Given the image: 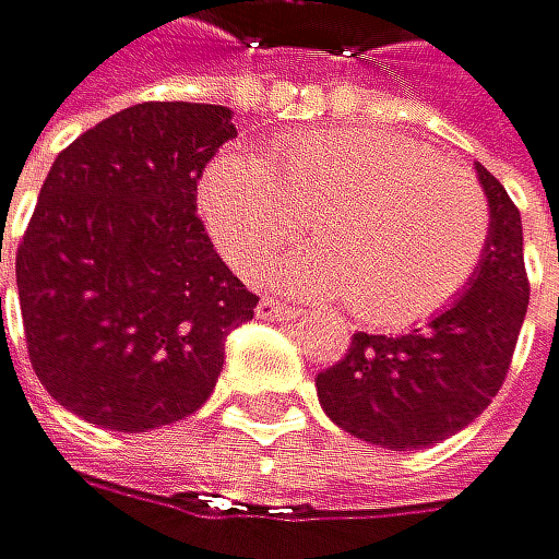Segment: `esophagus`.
<instances>
[{
	"mask_svg": "<svg viewBox=\"0 0 559 559\" xmlns=\"http://www.w3.org/2000/svg\"><path fill=\"white\" fill-rule=\"evenodd\" d=\"M292 309L285 306V302H277V298H261L257 302V319H267V322H274V319H285Z\"/></svg>",
	"mask_w": 559,
	"mask_h": 559,
	"instance_id": "obj_1",
	"label": "esophagus"
}]
</instances>
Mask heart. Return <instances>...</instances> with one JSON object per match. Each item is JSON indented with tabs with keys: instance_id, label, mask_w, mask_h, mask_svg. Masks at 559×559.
<instances>
[{
	"instance_id": "1",
	"label": "heart",
	"mask_w": 559,
	"mask_h": 559,
	"mask_svg": "<svg viewBox=\"0 0 559 559\" xmlns=\"http://www.w3.org/2000/svg\"><path fill=\"white\" fill-rule=\"evenodd\" d=\"M219 253L250 282L302 240L319 250L274 271L298 295H347L367 326H412L467 288L488 250L491 212L461 167L381 130H309L267 164L223 154L199 185Z\"/></svg>"
}]
</instances>
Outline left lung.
<instances>
[{"label":"left lung","mask_w":559,"mask_h":559,"mask_svg":"<svg viewBox=\"0 0 559 559\" xmlns=\"http://www.w3.org/2000/svg\"><path fill=\"white\" fill-rule=\"evenodd\" d=\"M491 233L471 285L426 326L402 336L354 333L350 350L319 371L322 412L350 437L423 450L474 423L506 384L530 306L522 219L501 181L477 164Z\"/></svg>","instance_id":"1"}]
</instances>
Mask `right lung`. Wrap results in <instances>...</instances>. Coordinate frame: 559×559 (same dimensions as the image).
<instances>
[{
	"instance_id": "right-lung-1",
	"label": "right lung",
	"mask_w": 559,
	"mask_h": 559,
	"mask_svg": "<svg viewBox=\"0 0 559 559\" xmlns=\"http://www.w3.org/2000/svg\"><path fill=\"white\" fill-rule=\"evenodd\" d=\"M233 136L226 106L140 103L50 167L16 250L26 354L50 399L92 426L147 432L192 416L229 330L253 319L257 295L195 212L205 164Z\"/></svg>"
}]
</instances>
